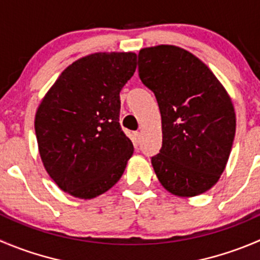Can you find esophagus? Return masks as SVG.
Returning a JSON list of instances; mask_svg holds the SVG:
<instances>
[{
	"mask_svg": "<svg viewBox=\"0 0 260 260\" xmlns=\"http://www.w3.org/2000/svg\"><path fill=\"white\" fill-rule=\"evenodd\" d=\"M141 137H142L141 132H135V133H133V140H135L136 143H140Z\"/></svg>",
	"mask_w": 260,
	"mask_h": 260,
	"instance_id": "1",
	"label": "esophagus"
}]
</instances>
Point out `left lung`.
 Segmentation results:
<instances>
[{"label":"left lung","instance_id":"1","mask_svg":"<svg viewBox=\"0 0 260 260\" xmlns=\"http://www.w3.org/2000/svg\"><path fill=\"white\" fill-rule=\"evenodd\" d=\"M138 75L161 113L162 147L151 157L158 181L178 197L205 193L225 170L235 137L228 91L200 58L175 45L141 49Z\"/></svg>","mask_w":260,"mask_h":260}]
</instances>
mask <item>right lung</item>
Segmentation results:
<instances>
[{
  "label": "right lung",
  "instance_id": "1",
  "mask_svg": "<svg viewBox=\"0 0 260 260\" xmlns=\"http://www.w3.org/2000/svg\"><path fill=\"white\" fill-rule=\"evenodd\" d=\"M136 53H94L70 64L35 114L45 170L63 191L91 200L120 179L133 145L119 124V92L133 76Z\"/></svg>",
  "mask_w": 260,
  "mask_h": 260
}]
</instances>
